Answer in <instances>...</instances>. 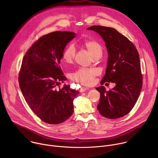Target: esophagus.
<instances>
[{"instance_id":"esophagus-1","label":"esophagus","mask_w":158,"mask_h":158,"mask_svg":"<svg viewBox=\"0 0 158 158\" xmlns=\"http://www.w3.org/2000/svg\"><path fill=\"white\" fill-rule=\"evenodd\" d=\"M87 89H89V88H87V87H82L80 89V92H81V93L84 92V91H87Z\"/></svg>"}]
</instances>
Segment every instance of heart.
<instances>
[{"mask_svg":"<svg viewBox=\"0 0 158 158\" xmlns=\"http://www.w3.org/2000/svg\"><path fill=\"white\" fill-rule=\"evenodd\" d=\"M84 48L93 59L101 56L102 48L95 40H87L83 44ZM76 55V49L73 45H69L65 48L62 53V60L67 64L73 62ZM98 75V71L91 68H79L71 74V79L85 85H90L94 83V78Z\"/></svg>","mask_w":158,"mask_h":158,"instance_id":"heart-1","label":"heart"}]
</instances>
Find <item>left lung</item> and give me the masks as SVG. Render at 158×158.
Here are the masks:
<instances>
[{
	"instance_id": "1",
	"label": "left lung",
	"mask_w": 158,
	"mask_h": 158,
	"mask_svg": "<svg viewBox=\"0 0 158 158\" xmlns=\"http://www.w3.org/2000/svg\"><path fill=\"white\" fill-rule=\"evenodd\" d=\"M87 29L98 32L107 48L109 57L101 84H116L108 91L104 86L96 88L101 94L98 110L101 115L109 119L121 118L132 110L142 89L139 53L134 45L114 28L93 26Z\"/></svg>"
}]
</instances>
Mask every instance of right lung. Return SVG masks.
Here are the masks:
<instances>
[{"label":"right lung","mask_w":158,"mask_h":158,"mask_svg":"<svg viewBox=\"0 0 158 158\" xmlns=\"http://www.w3.org/2000/svg\"><path fill=\"white\" fill-rule=\"evenodd\" d=\"M76 34L53 32L42 36L24 56L19 74L22 94L31 110L42 121L51 124L64 122L73 113V101L79 93L64 85L59 64L63 51Z\"/></svg>","instance_id":"add662e5"}]
</instances>
